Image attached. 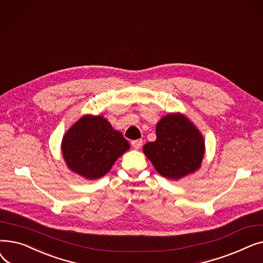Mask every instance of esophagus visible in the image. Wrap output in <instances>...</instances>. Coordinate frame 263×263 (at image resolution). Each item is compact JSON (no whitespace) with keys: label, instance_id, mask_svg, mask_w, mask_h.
Returning a JSON list of instances; mask_svg holds the SVG:
<instances>
[{"label":"esophagus","instance_id":"obj_1","mask_svg":"<svg viewBox=\"0 0 263 263\" xmlns=\"http://www.w3.org/2000/svg\"><path fill=\"white\" fill-rule=\"evenodd\" d=\"M131 144H132V147L134 149H140L143 145V141L142 140H135V141H132Z\"/></svg>","mask_w":263,"mask_h":263}]
</instances>
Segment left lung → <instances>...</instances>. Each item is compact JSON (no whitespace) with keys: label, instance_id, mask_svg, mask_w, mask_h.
Returning <instances> with one entry per match:
<instances>
[{"label":"left lung","instance_id":"1","mask_svg":"<svg viewBox=\"0 0 263 263\" xmlns=\"http://www.w3.org/2000/svg\"><path fill=\"white\" fill-rule=\"evenodd\" d=\"M157 140L143 147L157 172L171 180L195 173L202 162L204 141L200 131L184 115L167 114L157 123Z\"/></svg>","mask_w":263,"mask_h":263}]
</instances>
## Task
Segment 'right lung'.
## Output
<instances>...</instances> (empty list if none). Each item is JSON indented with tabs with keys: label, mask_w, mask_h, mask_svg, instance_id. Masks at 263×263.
<instances>
[{
	"label": "right lung",
	"mask_w": 263,
	"mask_h": 263,
	"mask_svg": "<svg viewBox=\"0 0 263 263\" xmlns=\"http://www.w3.org/2000/svg\"><path fill=\"white\" fill-rule=\"evenodd\" d=\"M130 144L103 116L84 115L69 129L62 141L68 168L89 180L103 177Z\"/></svg>",
	"instance_id": "right-lung-1"
}]
</instances>
